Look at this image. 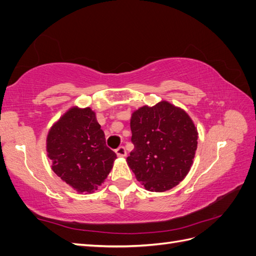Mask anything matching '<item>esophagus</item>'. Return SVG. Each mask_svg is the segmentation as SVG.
Returning <instances> with one entry per match:
<instances>
[{
	"label": "esophagus",
	"instance_id": "esophagus-1",
	"mask_svg": "<svg viewBox=\"0 0 256 256\" xmlns=\"http://www.w3.org/2000/svg\"><path fill=\"white\" fill-rule=\"evenodd\" d=\"M115 152H116V154H118V157H125L126 154H127L126 150H125V147H124V146H120L118 148L115 150Z\"/></svg>",
	"mask_w": 256,
	"mask_h": 256
}]
</instances>
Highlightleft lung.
I'll use <instances>...</instances> for the list:
<instances>
[{
	"instance_id": "1",
	"label": "left lung",
	"mask_w": 256,
	"mask_h": 256,
	"mask_svg": "<svg viewBox=\"0 0 256 256\" xmlns=\"http://www.w3.org/2000/svg\"><path fill=\"white\" fill-rule=\"evenodd\" d=\"M130 128L134 148L127 164L146 190L164 192L187 176L198 138L187 112L164 100L136 110Z\"/></svg>"
}]
</instances>
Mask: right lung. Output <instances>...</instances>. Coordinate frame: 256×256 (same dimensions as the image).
<instances>
[{
    "mask_svg": "<svg viewBox=\"0 0 256 256\" xmlns=\"http://www.w3.org/2000/svg\"><path fill=\"white\" fill-rule=\"evenodd\" d=\"M90 108L72 106L53 124L47 136L52 170L79 193H92L111 172L116 154Z\"/></svg>",
    "mask_w": 256,
    "mask_h": 256,
    "instance_id": "1",
    "label": "right lung"
}]
</instances>
